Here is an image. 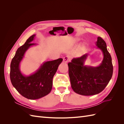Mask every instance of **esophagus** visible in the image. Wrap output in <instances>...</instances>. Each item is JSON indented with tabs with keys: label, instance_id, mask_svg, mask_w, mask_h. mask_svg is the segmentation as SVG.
Wrapping results in <instances>:
<instances>
[{
	"label": "esophagus",
	"instance_id": "obj_1",
	"mask_svg": "<svg viewBox=\"0 0 124 124\" xmlns=\"http://www.w3.org/2000/svg\"><path fill=\"white\" fill-rule=\"evenodd\" d=\"M69 59H70V58L68 56H65V57H63V62L65 63H67L69 62Z\"/></svg>",
	"mask_w": 124,
	"mask_h": 124
}]
</instances>
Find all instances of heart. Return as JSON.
<instances>
[{
	"label": "heart",
	"instance_id": "b5f03b06",
	"mask_svg": "<svg viewBox=\"0 0 124 124\" xmlns=\"http://www.w3.org/2000/svg\"><path fill=\"white\" fill-rule=\"evenodd\" d=\"M85 45L83 44H82L80 46L79 49L81 52H83L85 50Z\"/></svg>",
	"mask_w": 124,
	"mask_h": 124
}]
</instances>
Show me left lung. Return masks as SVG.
I'll list each match as a JSON object with an SVG mask.
<instances>
[{"label": "left lung", "mask_w": 124, "mask_h": 124, "mask_svg": "<svg viewBox=\"0 0 124 124\" xmlns=\"http://www.w3.org/2000/svg\"><path fill=\"white\" fill-rule=\"evenodd\" d=\"M96 45L103 56L102 61L99 66L85 65L88 55L87 53L80 57L73 58L68 64L71 87L79 95L98 94L106 87L113 74L112 58L108 51L106 43L98 37Z\"/></svg>", "instance_id": "obj_1"}]
</instances>
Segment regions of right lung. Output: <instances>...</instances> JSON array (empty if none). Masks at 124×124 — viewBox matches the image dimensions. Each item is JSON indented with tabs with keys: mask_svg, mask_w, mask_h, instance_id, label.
Segmentation results:
<instances>
[{
	"mask_svg": "<svg viewBox=\"0 0 124 124\" xmlns=\"http://www.w3.org/2000/svg\"><path fill=\"white\" fill-rule=\"evenodd\" d=\"M36 35L31 36L23 46L17 50L10 65V80L14 87L21 95L28 99H40L49 93L52 88L53 78L62 58L44 62L35 72L25 76L20 70V63L25 54L31 46Z\"/></svg>",
	"mask_w": 124,
	"mask_h": 124,
	"instance_id": "add662e5",
	"label": "right lung"
}]
</instances>
